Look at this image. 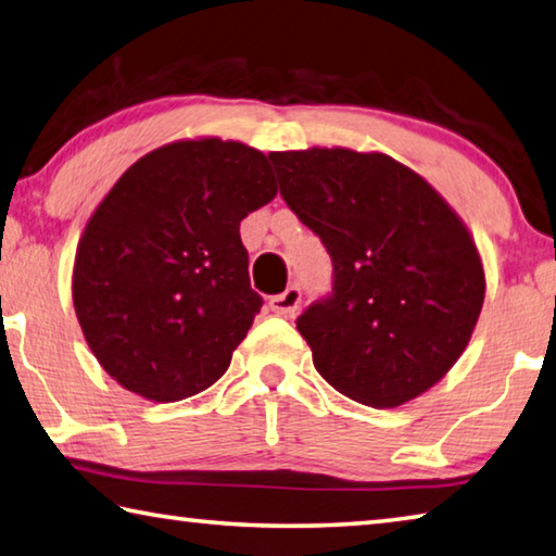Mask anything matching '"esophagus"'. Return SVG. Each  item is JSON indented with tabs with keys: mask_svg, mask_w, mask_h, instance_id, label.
Returning <instances> with one entry per match:
<instances>
[{
	"mask_svg": "<svg viewBox=\"0 0 556 556\" xmlns=\"http://www.w3.org/2000/svg\"><path fill=\"white\" fill-rule=\"evenodd\" d=\"M299 301H301V289L296 285H291L281 291V294L269 299V308L279 313V316H291V313L299 308Z\"/></svg>",
	"mask_w": 556,
	"mask_h": 556,
	"instance_id": "obj_1",
	"label": "esophagus"
}]
</instances>
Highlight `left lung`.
<instances>
[{"instance_id": "left-lung-1", "label": "left lung", "mask_w": 556, "mask_h": 556, "mask_svg": "<svg viewBox=\"0 0 556 556\" xmlns=\"http://www.w3.org/2000/svg\"><path fill=\"white\" fill-rule=\"evenodd\" d=\"M269 160L279 194L332 260V291L296 318L318 375L371 408L435 387L467 348L486 291L467 226L383 153L308 148Z\"/></svg>"}]
</instances>
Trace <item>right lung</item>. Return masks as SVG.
Masks as SVG:
<instances>
[{"mask_svg":"<svg viewBox=\"0 0 556 556\" xmlns=\"http://www.w3.org/2000/svg\"><path fill=\"white\" fill-rule=\"evenodd\" d=\"M277 194L260 150L177 140L130 165L77 245L73 301L99 365L157 403L226 375L262 308L240 220Z\"/></svg>","mask_w":556,"mask_h":556,"instance_id":"1","label":"right lung"}]
</instances>
